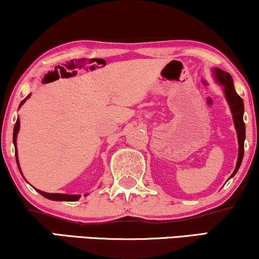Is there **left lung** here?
I'll return each mask as SVG.
<instances>
[{
  "mask_svg": "<svg viewBox=\"0 0 259 259\" xmlns=\"http://www.w3.org/2000/svg\"><path fill=\"white\" fill-rule=\"evenodd\" d=\"M212 76L214 80L217 81L219 84H221L224 87V94L226 100H227L228 105H230L232 117H233V123L234 127L237 130L238 135V143H239V153H238V160L237 165L232 176L228 179H231L232 177L235 176V173L238 172L239 167H240L241 161L244 158V141H245V123H244V101L240 97L238 96V93L235 92L233 78H232L231 74L227 71L220 69V68H212Z\"/></svg>",
  "mask_w": 259,
  "mask_h": 259,
  "instance_id": "1",
  "label": "left lung"
}]
</instances>
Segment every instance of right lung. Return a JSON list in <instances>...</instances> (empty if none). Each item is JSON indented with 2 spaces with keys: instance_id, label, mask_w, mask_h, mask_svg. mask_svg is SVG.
Listing matches in <instances>:
<instances>
[{
  "instance_id": "obj_1",
  "label": "right lung",
  "mask_w": 259,
  "mask_h": 259,
  "mask_svg": "<svg viewBox=\"0 0 259 259\" xmlns=\"http://www.w3.org/2000/svg\"><path fill=\"white\" fill-rule=\"evenodd\" d=\"M29 96H31V94H28L27 97L25 98L24 100L21 101L20 103V105H19V109H20V107L24 105V103L26 100L28 99L29 98ZM19 129H20V119H16V123H15V125H14V132H13V143H14V147H15V158H16V163H18V167H19V171H20V173L22 175V172H21V168H20V163H19V160H18V149H16V139H18V133H19ZM24 177V176H22ZM37 190V191L39 192V194H40L41 196H44L45 198H48V199H51V201H65V202H75V201H77L78 198L81 197L80 195H67V194H49V192H44V191H40V190H38V189H35ZM87 196V195H86Z\"/></svg>"
}]
</instances>
